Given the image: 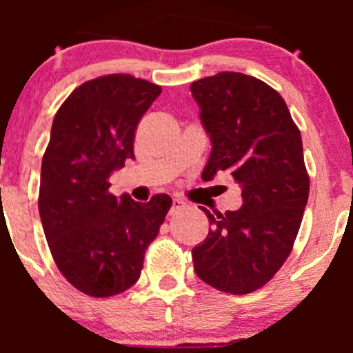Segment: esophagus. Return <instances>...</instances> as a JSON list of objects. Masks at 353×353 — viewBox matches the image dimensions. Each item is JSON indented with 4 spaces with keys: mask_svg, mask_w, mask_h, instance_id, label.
<instances>
[{
    "mask_svg": "<svg viewBox=\"0 0 353 353\" xmlns=\"http://www.w3.org/2000/svg\"><path fill=\"white\" fill-rule=\"evenodd\" d=\"M185 208V202L182 199H172V208H171V214H176L179 212V210H182Z\"/></svg>",
    "mask_w": 353,
    "mask_h": 353,
    "instance_id": "34e87169",
    "label": "esophagus"
}]
</instances>
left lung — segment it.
Returning <instances> with one entry per match:
<instances>
[{
	"label": "left lung",
	"instance_id": "1",
	"mask_svg": "<svg viewBox=\"0 0 353 353\" xmlns=\"http://www.w3.org/2000/svg\"><path fill=\"white\" fill-rule=\"evenodd\" d=\"M190 92L212 144L202 179L228 171L242 190L241 209L202 208L210 228L192 249L194 270L222 292H254L289 257L309 199L301 131L282 96L254 76L222 71Z\"/></svg>",
	"mask_w": 353,
	"mask_h": 353
}]
</instances>
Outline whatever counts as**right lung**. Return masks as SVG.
Segmentation results:
<instances>
[{
  "label": "right lung",
  "instance_id": "add662e5",
  "mask_svg": "<svg viewBox=\"0 0 353 353\" xmlns=\"http://www.w3.org/2000/svg\"><path fill=\"white\" fill-rule=\"evenodd\" d=\"M161 91L134 76H101L76 88L52 121L39 217L61 274L91 297L134 285L171 209L168 194L145 204L109 194V177L134 157L136 125Z\"/></svg>",
  "mask_w": 353,
  "mask_h": 353
}]
</instances>
